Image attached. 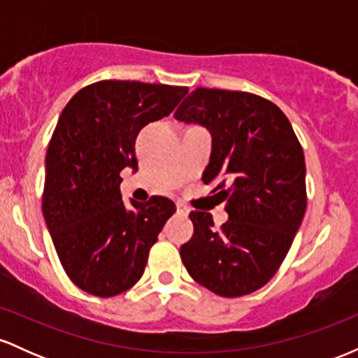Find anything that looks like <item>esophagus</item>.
I'll return each instance as SVG.
<instances>
[{
	"label": "esophagus",
	"mask_w": 358,
	"mask_h": 358,
	"mask_svg": "<svg viewBox=\"0 0 358 358\" xmlns=\"http://www.w3.org/2000/svg\"><path fill=\"white\" fill-rule=\"evenodd\" d=\"M176 213H180V215H188V213H190V207L185 205L183 202H178L176 203Z\"/></svg>",
	"instance_id": "34e87169"
}]
</instances>
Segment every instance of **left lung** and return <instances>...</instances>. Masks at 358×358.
<instances>
[{"instance_id": "8db88e82", "label": "left lung", "mask_w": 358, "mask_h": 358, "mask_svg": "<svg viewBox=\"0 0 358 358\" xmlns=\"http://www.w3.org/2000/svg\"><path fill=\"white\" fill-rule=\"evenodd\" d=\"M175 119L207 127L210 163L203 183L225 200L229 220L213 227L192 212V239L180 248L188 274L225 298L254 293L276 274L306 210L303 148L281 109L249 92L199 87Z\"/></svg>"}]
</instances>
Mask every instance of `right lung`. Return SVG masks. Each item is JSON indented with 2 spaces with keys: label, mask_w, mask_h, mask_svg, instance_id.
<instances>
[{
  "label": "right lung",
  "mask_w": 358,
  "mask_h": 358,
  "mask_svg": "<svg viewBox=\"0 0 358 358\" xmlns=\"http://www.w3.org/2000/svg\"><path fill=\"white\" fill-rule=\"evenodd\" d=\"M188 87L101 80L62 110L45 156L42 210L67 276L110 298L143 276L151 245L176 212L165 196L122 202L119 176L138 170L134 143L148 122L168 116Z\"/></svg>",
  "instance_id": "right-lung-1"
}]
</instances>
